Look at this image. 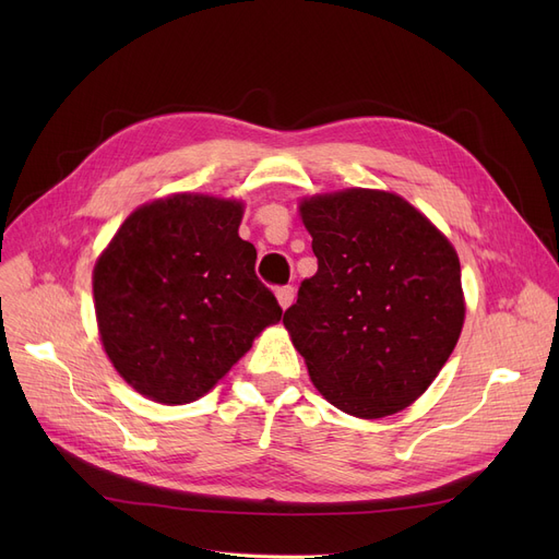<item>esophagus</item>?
Segmentation results:
<instances>
[{"label": "esophagus", "mask_w": 559, "mask_h": 559, "mask_svg": "<svg viewBox=\"0 0 559 559\" xmlns=\"http://www.w3.org/2000/svg\"><path fill=\"white\" fill-rule=\"evenodd\" d=\"M276 299H278V306L283 310H287L292 304H295V287H278L276 289Z\"/></svg>", "instance_id": "34e87169"}]
</instances>
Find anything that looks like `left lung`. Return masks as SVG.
I'll list each match as a JSON object with an SVG mask.
<instances>
[{
    "mask_svg": "<svg viewBox=\"0 0 559 559\" xmlns=\"http://www.w3.org/2000/svg\"><path fill=\"white\" fill-rule=\"evenodd\" d=\"M317 274L283 324L317 392L342 413L383 419L442 371L464 326L460 258L396 192L346 188L299 199Z\"/></svg>",
    "mask_w": 559,
    "mask_h": 559,
    "instance_id": "8db88e82",
    "label": "left lung"
}]
</instances>
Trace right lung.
<instances>
[{"mask_svg": "<svg viewBox=\"0 0 559 559\" xmlns=\"http://www.w3.org/2000/svg\"><path fill=\"white\" fill-rule=\"evenodd\" d=\"M245 201L174 192L142 203L99 253L93 297L115 371L144 399L209 394L253 340L281 321L240 238Z\"/></svg>", "mask_w": 559, "mask_h": 559, "instance_id": "add662e5", "label": "right lung"}]
</instances>
